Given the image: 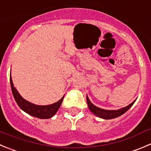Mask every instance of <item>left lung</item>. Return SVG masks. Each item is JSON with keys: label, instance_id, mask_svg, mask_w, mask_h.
Returning <instances> with one entry per match:
<instances>
[{"label": "left lung", "instance_id": "obj_1", "mask_svg": "<svg viewBox=\"0 0 151 151\" xmlns=\"http://www.w3.org/2000/svg\"><path fill=\"white\" fill-rule=\"evenodd\" d=\"M136 101H133L130 104H129L128 106L125 107H123V108L119 109V110H103V109L99 108V107H96L95 105H93L90 101L89 100L88 97L87 96V104H88L89 109L90 110V111L92 113H94L96 116H99L100 118H102V119H114V118L119 117L121 115L124 114L126 111L129 110L130 107H132L134 102Z\"/></svg>", "mask_w": 151, "mask_h": 151}]
</instances>
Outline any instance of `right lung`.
<instances>
[{
  "mask_svg": "<svg viewBox=\"0 0 151 151\" xmlns=\"http://www.w3.org/2000/svg\"><path fill=\"white\" fill-rule=\"evenodd\" d=\"M9 80L12 95H13L14 99H15L18 105L24 112L31 115V116L38 118V119H50V118L52 117L56 113V112L58 111L61 103H62L63 99H64V97H63L58 101L52 104H50V105L40 106L32 104V103L29 102L28 101L24 99L22 96L18 93V90L15 88L13 83H12V78H11V74H10Z\"/></svg>",
  "mask_w": 151,
  "mask_h": 151,
  "instance_id": "1",
  "label": "right lung"
}]
</instances>
